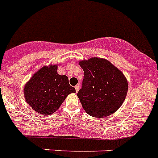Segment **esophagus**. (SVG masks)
Masks as SVG:
<instances>
[{"label":"esophagus","mask_w":158,"mask_h":158,"mask_svg":"<svg viewBox=\"0 0 158 158\" xmlns=\"http://www.w3.org/2000/svg\"><path fill=\"white\" fill-rule=\"evenodd\" d=\"M75 89H76V92L77 93L78 91L79 90V89H80V86H75Z\"/></svg>","instance_id":"34e87169"}]
</instances>
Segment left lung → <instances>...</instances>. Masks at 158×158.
I'll use <instances>...</instances> for the list:
<instances>
[{
	"label": "left lung",
	"instance_id": "1",
	"mask_svg": "<svg viewBox=\"0 0 158 158\" xmlns=\"http://www.w3.org/2000/svg\"><path fill=\"white\" fill-rule=\"evenodd\" d=\"M79 64L84 71V78L77 96L84 110L95 118L114 114L127 95L128 82L123 73L101 57L83 60Z\"/></svg>",
	"mask_w": 158,
	"mask_h": 158
}]
</instances>
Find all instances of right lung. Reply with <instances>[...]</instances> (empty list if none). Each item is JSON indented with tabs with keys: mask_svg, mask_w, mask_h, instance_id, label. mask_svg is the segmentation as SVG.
<instances>
[{
	"mask_svg": "<svg viewBox=\"0 0 158 158\" xmlns=\"http://www.w3.org/2000/svg\"><path fill=\"white\" fill-rule=\"evenodd\" d=\"M57 69V64L44 66L24 86L26 101L40 114H53L69 94L76 93L75 88L69 85V78L60 76Z\"/></svg>",
	"mask_w": 158,
	"mask_h": 158,
	"instance_id": "obj_1",
	"label": "right lung"
}]
</instances>
